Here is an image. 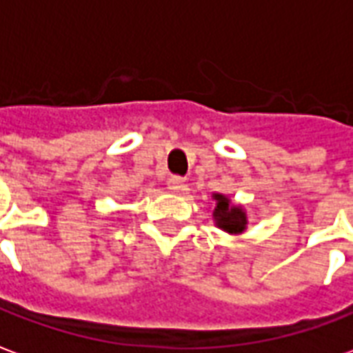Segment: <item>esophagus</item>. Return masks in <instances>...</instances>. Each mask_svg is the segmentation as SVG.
<instances>
[{
    "instance_id": "esophagus-1",
    "label": "esophagus",
    "mask_w": 353,
    "mask_h": 353,
    "mask_svg": "<svg viewBox=\"0 0 353 353\" xmlns=\"http://www.w3.org/2000/svg\"><path fill=\"white\" fill-rule=\"evenodd\" d=\"M167 188L171 192H182L186 188V181H184L182 176H171V179L167 181Z\"/></svg>"
}]
</instances>
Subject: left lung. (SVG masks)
<instances>
[{
  "label": "left lung",
  "mask_w": 353,
  "mask_h": 353,
  "mask_svg": "<svg viewBox=\"0 0 353 353\" xmlns=\"http://www.w3.org/2000/svg\"><path fill=\"white\" fill-rule=\"evenodd\" d=\"M215 200V211H213V217H215V223H217L219 228L227 230L228 234H240L246 230L248 219L244 209L238 208V205H232L230 200L223 194H215L213 196Z\"/></svg>",
  "instance_id": "1"
}]
</instances>
